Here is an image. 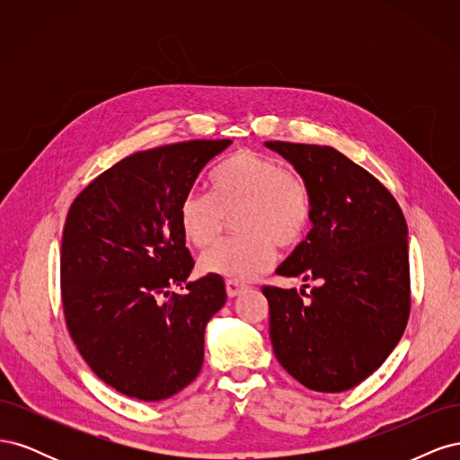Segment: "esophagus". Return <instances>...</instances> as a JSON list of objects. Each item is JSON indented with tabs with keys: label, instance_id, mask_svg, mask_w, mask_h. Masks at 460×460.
Returning a JSON list of instances; mask_svg holds the SVG:
<instances>
[{
	"label": "esophagus",
	"instance_id": "34e87169",
	"mask_svg": "<svg viewBox=\"0 0 460 460\" xmlns=\"http://www.w3.org/2000/svg\"><path fill=\"white\" fill-rule=\"evenodd\" d=\"M243 289H245V286H243V284H240V282H234V280H226V294H228V297L240 296Z\"/></svg>",
	"mask_w": 460,
	"mask_h": 460
}]
</instances>
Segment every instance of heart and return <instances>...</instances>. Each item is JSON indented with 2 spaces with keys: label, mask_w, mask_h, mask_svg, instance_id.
Listing matches in <instances>:
<instances>
[{
  "label": "heart",
  "mask_w": 460,
  "mask_h": 460,
  "mask_svg": "<svg viewBox=\"0 0 460 460\" xmlns=\"http://www.w3.org/2000/svg\"><path fill=\"white\" fill-rule=\"evenodd\" d=\"M211 184L213 193L191 190L180 201L182 235L196 247L211 245L234 215L242 235L203 253L201 272L249 282L272 267L276 245L294 249L307 235L313 218L307 180L276 159L238 151L217 166Z\"/></svg>",
  "instance_id": "obj_1"
}]
</instances>
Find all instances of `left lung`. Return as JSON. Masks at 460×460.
Instances as JSON below:
<instances>
[{
    "mask_svg": "<svg viewBox=\"0 0 460 460\" xmlns=\"http://www.w3.org/2000/svg\"><path fill=\"white\" fill-rule=\"evenodd\" d=\"M307 180L313 228L276 274L316 286H264L274 355L297 382L340 394L378 370L411 311L407 222L363 166L328 146L264 142ZM309 288V286H305Z\"/></svg>",
    "mask_w": 460,
    "mask_h": 460,
    "instance_id": "1",
    "label": "left lung"
}]
</instances>
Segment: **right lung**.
Segmentation results:
<instances>
[{
    "label": "right lung",
    "instance_id": "right-lung-1",
    "mask_svg": "<svg viewBox=\"0 0 460 460\" xmlns=\"http://www.w3.org/2000/svg\"><path fill=\"white\" fill-rule=\"evenodd\" d=\"M230 144L191 140L137 151L68 208L61 243L66 328L97 378L122 395L161 401L201 370L205 326L226 303V288L215 274L188 282L193 259L178 207Z\"/></svg>",
    "mask_w": 460,
    "mask_h": 460
}]
</instances>
